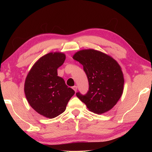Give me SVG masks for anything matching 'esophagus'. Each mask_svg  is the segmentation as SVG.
<instances>
[{"instance_id": "esophagus-1", "label": "esophagus", "mask_w": 152, "mask_h": 152, "mask_svg": "<svg viewBox=\"0 0 152 152\" xmlns=\"http://www.w3.org/2000/svg\"><path fill=\"white\" fill-rule=\"evenodd\" d=\"M72 89L74 90V91H77V86H74L72 87Z\"/></svg>"}]
</instances>
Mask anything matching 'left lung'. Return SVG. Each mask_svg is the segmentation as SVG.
<instances>
[{"mask_svg":"<svg viewBox=\"0 0 152 152\" xmlns=\"http://www.w3.org/2000/svg\"><path fill=\"white\" fill-rule=\"evenodd\" d=\"M73 59L83 66L88 77L89 91L76 96L89 111L101 114L117 104L124 91V78L121 68L114 59L93 49L77 51Z\"/></svg>","mask_w":152,"mask_h":152,"instance_id":"8db88e82","label":"left lung"}]
</instances>
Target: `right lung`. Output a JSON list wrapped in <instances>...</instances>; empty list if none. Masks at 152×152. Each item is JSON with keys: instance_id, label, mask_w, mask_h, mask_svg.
Returning a JSON list of instances; mask_svg holds the SVG:
<instances>
[{"instance_id": "obj_1", "label": "right lung", "mask_w": 152, "mask_h": 152, "mask_svg": "<svg viewBox=\"0 0 152 152\" xmlns=\"http://www.w3.org/2000/svg\"><path fill=\"white\" fill-rule=\"evenodd\" d=\"M65 58L61 52L45 55L34 64L25 79L24 91L28 102L38 114L50 119L65 110L75 93L57 76V69Z\"/></svg>"}]
</instances>
